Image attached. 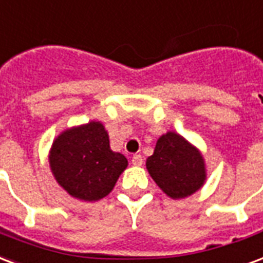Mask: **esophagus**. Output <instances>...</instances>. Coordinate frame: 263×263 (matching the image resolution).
I'll use <instances>...</instances> for the list:
<instances>
[{
  "instance_id": "1",
  "label": "esophagus",
  "mask_w": 263,
  "mask_h": 263,
  "mask_svg": "<svg viewBox=\"0 0 263 263\" xmlns=\"http://www.w3.org/2000/svg\"><path fill=\"white\" fill-rule=\"evenodd\" d=\"M132 164L134 166H142L143 164V157H142V155H134L132 156Z\"/></svg>"
}]
</instances>
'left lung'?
Returning <instances> with one entry per match:
<instances>
[{
    "label": "left lung",
    "instance_id": "8db88e82",
    "mask_svg": "<svg viewBox=\"0 0 263 263\" xmlns=\"http://www.w3.org/2000/svg\"><path fill=\"white\" fill-rule=\"evenodd\" d=\"M146 168L161 191L173 199L195 194L206 180L201 152L177 132H167L157 139Z\"/></svg>",
    "mask_w": 263,
    "mask_h": 263
}]
</instances>
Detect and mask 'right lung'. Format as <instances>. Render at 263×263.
<instances>
[{"label":"right lung","mask_w":263,"mask_h":263,"mask_svg":"<svg viewBox=\"0 0 263 263\" xmlns=\"http://www.w3.org/2000/svg\"><path fill=\"white\" fill-rule=\"evenodd\" d=\"M48 161L58 184L87 202L108 195L128 166L124 155L110 149L108 134L99 121L61 132L52 142Z\"/></svg>","instance_id":"right-lung-1"}]
</instances>
